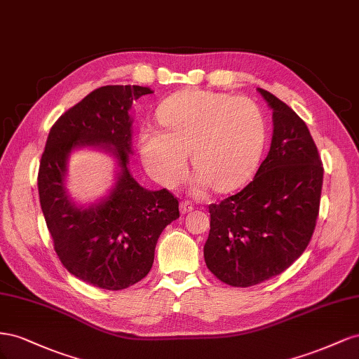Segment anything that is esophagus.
<instances>
[{"instance_id":"obj_1","label":"esophagus","mask_w":359,"mask_h":359,"mask_svg":"<svg viewBox=\"0 0 359 359\" xmlns=\"http://www.w3.org/2000/svg\"><path fill=\"white\" fill-rule=\"evenodd\" d=\"M192 210H194L192 203H189V201H182V203H180V213H182V215L189 213V212H192Z\"/></svg>"}]
</instances>
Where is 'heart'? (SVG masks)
I'll use <instances>...</instances> for the list:
<instances>
[{
  "label": "heart",
  "mask_w": 359,
  "mask_h": 359,
  "mask_svg": "<svg viewBox=\"0 0 359 359\" xmlns=\"http://www.w3.org/2000/svg\"><path fill=\"white\" fill-rule=\"evenodd\" d=\"M162 129L140 134L141 158L161 185L174 188L185 176L187 153L196 170L192 188L229 192L248 180L264 144L260 108L247 97L183 90L161 104Z\"/></svg>",
  "instance_id": "obj_1"
}]
</instances>
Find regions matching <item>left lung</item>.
Masks as SVG:
<instances>
[{
  "label": "left lung",
  "mask_w": 359,
  "mask_h": 359,
  "mask_svg": "<svg viewBox=\"0 0 359 359\" xmlns=\"http://www.w3.org/2000/svg\"><path fill=\"white\" fill-rule=\"evenodd\" d=\"M272 141L257 172L236 196L210 204L204 245L209 271L233 287L280 275L301 257L319 215L323 167L305 121L268 90Z\"/></svg>",
  "instance_id": "obj_1"
}]
</instances>
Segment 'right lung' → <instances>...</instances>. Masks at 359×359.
Returning <instances> with one entry per match:
<instances>
[{
    "label": "right lung",
    "mask_w": 359,
    "mask_h": 359,
    "mask_svg": "<svg viewBox=\"0 0 359 359\" xmlns=\"http://www.w3.org/2000/svg\"><path fill=\"white\" fill-rule=\"evenodd\" d=\"M153 91L141 86H105L91 91L50 128L39 167V197L65 268L91 285L121 290L150 272L163 229L179 218V201L167 189L142 188L129 170L130 108ZM93 148L116 161L115 185L95 203L81 205L65 185L72 152Z\"/></svg>",
    "instance_id": "1"
}]
</instances>
